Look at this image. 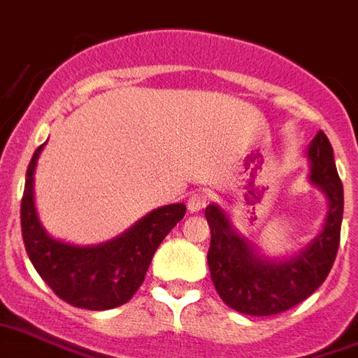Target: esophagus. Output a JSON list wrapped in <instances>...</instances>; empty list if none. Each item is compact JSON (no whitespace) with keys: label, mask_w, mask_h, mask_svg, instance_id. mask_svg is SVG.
Returning a JSON list of instances; mask_svg holds the SVG:
<instances>
[{"label":"esophagus","mask_w":358,"mask_h":358,"mask_svg":"<svg viewBox=\"0 0 358 358\" xmlns=\"http://www.w3.org/2000/svg\"><path fill=\"white\" fill-rule=\"evenodd\" d=\"M210 204V194L204 192V190H196V192H192L187 200V206H189L190 211H200L204 210L206 206Z\"/></svg>","instance_id":"1"}]
</instances>
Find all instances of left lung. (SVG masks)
<instances>
[{
	"label": "left lung",
	"mask_w": 358,
	"mask_h": 358,
	"mask_svg": "<svg viewBox=\"0 0 358 358\" xmlns=\"http://www.w3.org/2000/svg\"><path fill=\"white\" fill-rule=\"evenodd\" d=\"M307 156L311 160V181L324 190L330 208L322 233L296 257L268 262L234 233L223 210L217 206L206 208L211 231L208 250L211 282L219 297L242 315L268 317L296 307L324 282L336 262L343 219V185L324 133L315 135Z\"/></svg>",
	"instance_id": "obj_1"
}]
</instances>
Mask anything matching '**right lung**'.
<instances>
[{
    "label": "right lung",
    "mask_w": 358,
    "mask_h": 358,
    "mask_svg": "<svg viewBox=\"0 0 358 358\" xmlns=\"http://www.w3.org/2000/svg\"><path fill=\"white\" fill-rule=\"evenodd\" d=\"M43 145L26 169L20 225L26 254L34 268L62 301L104 311L127 303L145 280L160 242L185 215V204L158 208L118 238L99 246H70L43 231L34 206V169Z\"/></svg>",
    "instance_id": "1"
}]
</instances>
